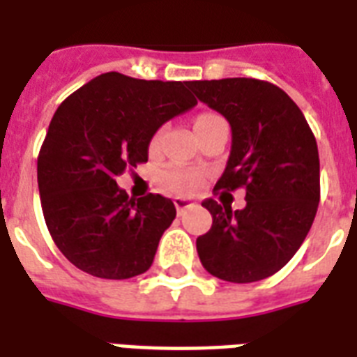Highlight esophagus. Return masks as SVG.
Instances as JSON below:
<instances>
[{"label":"esophagus","mask_w":357,"mask_h":357,"mask_svg":"<svg viewBox=\"0 0 357 357\" xmlns=\"http://www.w3.org/2000/svg\"><path fill=\"white\" fill-rule=\"evenodd\" d=\"M174 206H176V209H178L179 215H183L187 209H192L196 204H195V202L187 200V198H176V200H174Z\"/></svg>","instance_id":"34e87169"}]
</instances>
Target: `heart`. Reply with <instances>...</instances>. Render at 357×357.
<instances>
[{
	"label": "heart",
	"instance_id": "b5f03b06",
	"mask_svg": "<svg viewBox=\"0 0 357 357\" xmlns=\"http://www.w3.org/2000/svg\"><path fill=\"white\" fill-rule=\"evenodd\" d=\"M215 122H224L222 116H218L215 113H204L198 114L195 120V129H202L204 126H209V123ZM161 140V131H157L151 139V148H155ZM161 183L170 189L176 195H190V192H196L200 189L202 185V174L196 172V170H187V168H167L165 172L161 174Z\"/></svg>",
	"mask_w": 357,
	"mask_h": 357
}]
</instances>
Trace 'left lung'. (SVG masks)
<instances>
[{"label":"left lung","mask_w":357,"mask_h":357,"mask_svg":"<svg viewBox=\"0 0 357 357\" xmlns=\"http://www.w3.org/2000/svg\"><path fill=\"white\" fill-rule=\"evenodd\" d=\"M196 98L231 126V151L217 189L246 190L244 209L202 202L213 226L196 238L209 274L252 283L276 274L304 243L321 200L313 131L298 105L268 81H190Z\"/></svg>","instance_id":"obj_1"}]
</instances>
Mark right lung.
Returning <instances> with one entry per match:
<instances>
[{"instance_id": "right-lung-1", "label": "right lung", "mask_w": 357, "mask_h": 357, "mask_svg": "<svg viewBox=\"0 0 357 357\" xmlns=\"http://www.w3.org/2000/svg\"><path fill=\"white\" fill-rule=\"evenodd\" d=\"M187 85L107 72L53 114L36 161L42 213L53 243L86 274L128 280L153 263L176 207L151 192L129 198L116 176L148 161L157 129L198 103Z\"/></svg>"}]
</instances>
